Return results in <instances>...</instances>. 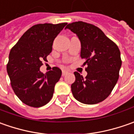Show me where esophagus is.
<instances>
[{"mask_svg": "<svg viewBox=\"0 0 134 134\" xmlns=\"http://www.w3.org/2000/svg\"><path fill=\"white\" fill-rule=\"evenodd\" d=\"M68 74V71H63V72H62V75L63 76H65V75H67Z\"/></svg>", "mask_w": 134, "mask_h": 134, "instance_id": "1", "label": "esophagus"}]
</instances>
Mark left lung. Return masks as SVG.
<instances>
[{"instance_id": "obj_1", "label": "left lung", "mask_w": 134, "mask_h": 134, "mask_svg": "<svg viewBox=\"0 0 134 134\" xmlns=\"http://www.w3.org/2000/svg\"><path fill=\"white\" fill-rule=\"evenodd\" d=\"M65 29L76 34L81 44L80 57L85 59L87 75L74 72L71 84L75 98L86 104H95L110 95L119 77L121 65L120 51L103 31L83 21L69 24Z\"/></svg>"}]
</instances>
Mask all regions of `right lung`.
<instances>
[{"mask_svg":"<svg viewBox=\"0 0 134 134\" xmlns=\"http://www.w3.org/2000/svg\"><path fill=\"white\" fill-rule=\"evenodd\" d=\"M67 23L39 24L28 29L11 49L7 70L15 94L24 104L40 107L48 104L62 71L54 67L40 71L42 60L52 51L54 39Z\"/></svg>","mask_w":134,"mask_h":134,"instance_id":"right-lung-1","label":"right lung"}]
</instances>
